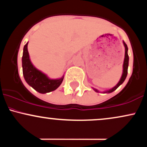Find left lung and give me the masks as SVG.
<instances>
[{
    "label": "left lung",
    "mask_w": 147,
    "mask_h": 147,
    "mask_svg": "<svg viewBox=\"0 0 147 147\" xmlns=\"http://www.w3.org/2000/svg\"><path fill=\"white\" fill-rule=\"evenodd\" d=\"M123 43H124V47H125V57H124V64H123V73H122V77H121L120 80H119V82H118V84L115 86L113 88L111 89V90L105 91V92H104V93H110V92H113L114 90H115L116 89H117V88L119 87V86H120L121 84H122L123 82H124L126 76H127L128 66H129V55H128V52H128V47H127V45L125 43V42L123 41ZM94 90H95V91H96V92H99L98 90H96V89H95V88H94Z\"/></svg>",
    "instance_id": "obj_1"
}]
</instances>
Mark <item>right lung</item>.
<instances>
[{"label": "right lung", "instance_id": "add662e5", "mask_svg": "<svg viewBox=\"0 0 147 147\" xmlns=\"http://www.w3.org/2000/svg\"><path fill=\"white\" fill-rule=\"evenodd\" d=\"M28 44V42L25 45L22 57V67L25 80L30 86L40 93H46L56 90L61 84L64 77L58 79H50L45 74L37 70L30 61Z\"/></svg>", "mask_w": 147, "mask_h": 147}]
</instances>
